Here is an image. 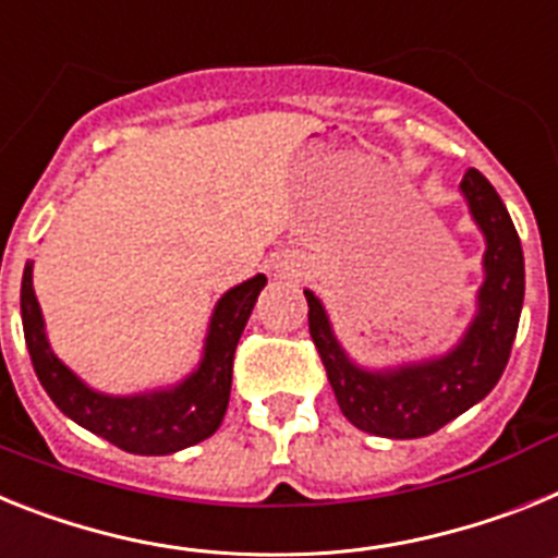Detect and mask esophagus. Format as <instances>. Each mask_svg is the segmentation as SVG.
I'll return each instance as SVG.
<instances>
[{
  "label": "esophagus",
  "mask_w": 558,
  "mask_h": 558,
  "mask_svg": "<svg viewBox=\"0 0 558 558\" xmlns=\"http://www.w3.org/2000/svg\"><path fill=\"white\" fill-rule=\"evenodd\" d=\"M278 272L289 275V272H294V269H292V266H289V264H278Z\"/></svg>",
  "instance_id": "34e87169"
}]
</instances>
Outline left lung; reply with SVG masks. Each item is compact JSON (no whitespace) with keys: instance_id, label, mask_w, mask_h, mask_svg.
Masks as SVG:
<instances>
[{"instance_id":"left-lung-1","label":"left lung","mask_w":558,"mask_h":558,"mask_svg":"<svg viewBox=\"0 0 558 558\" xmlns=\"http://www.w3.org/2000/svg\"><path fill=\"white\" fill-rule=\"evenodd\" d=\"M460 191L472 219L486 235L477 314L458 345L438 360L365 371L348 360L314 292L308 300V331L326 365L337 404L356 429L381 438H424L486 399L511 356L525 298V260L502 198L481 171L469 168Z\"/></svg>"}]
</instances>
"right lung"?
Instances as JSON below:
<instances>
[{
	"mask_svg": "<svg viewBox=\"0 0 558 558\" xmlns=\"http://www.w3.org/2000/svg\"><path fill=\"white\" fill-rule=\"evenodd\" d=\"M266 286L264 275L244 280L219 300L207 328L205 353L185 381L140 396H106L86 387L50 351L45 317L33 292V260L22 275V326L33 367L66 418L100 435L123 452L171 454L210 438L221 426L232 387V360L252 306Z\"/></svg>",
	"mask_w": 558,
	"mask_h": 558,
	"instance_id": "right-lung-1",
	"label": "right lung"
}]
</instances>
